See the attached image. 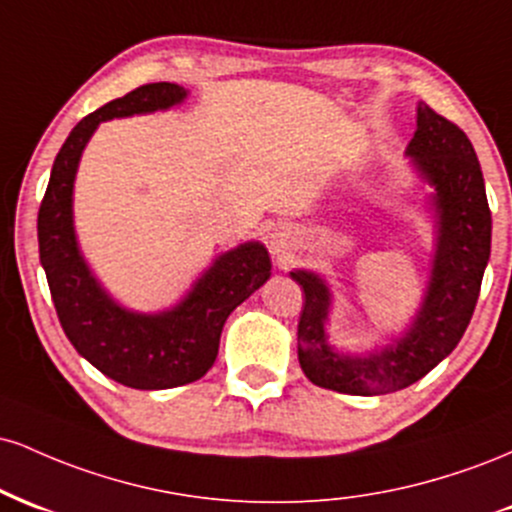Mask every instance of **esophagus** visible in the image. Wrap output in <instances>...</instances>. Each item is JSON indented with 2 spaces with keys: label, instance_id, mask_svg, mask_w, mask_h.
<instances>
[{
  "label": "esophagus",
  "instance_id": "34e87169",
  "mask_svg": "<svg viewBox=\"0 0 512 512\" xmlns=\"http://www.w3.org/2000/svg\"><path fill=\"white\" fill-rule=\"evenodd\" d=\"M296 245V233L291 231L289 226H276L269 236V250L274 252L276 257H286Z\"/></svg>",
  "mask_w": 512,
  "mask_h": 512
}]
</instances>
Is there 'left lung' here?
I'll return each instance as SVG.
<instances>
[{"label":"left lung","mask_w":512,"mask_h":512,"mask_svg":"<svg viewBox=\"0 0 512 512\" xmlns=\"http://www.w3.org/2000/svg\"><path fill=\"white\" fill-rule=\"evenodd\" d=\"M404 156L414 175L411 202L426 211L433 245L424 296L407 325L373 349H339L330 339L337 303L330 279L315 269L289 272L305 293L298 363L325 390L361 397L404 390L452 354L472 320L491 255V211L474 146L460 127L419 103Z\"/></svg>","instance_id":"8db88e82"}]
</instances>
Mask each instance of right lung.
Here are the masks:
<instances>
[{"label": "right lung", "instance_id": "1", "mask_svg": "<svg viewBox=\"0 0 512 512\" xmlns=\"http://www.w3.org/2000/svg\"><path fill=\"white\" fill-rule=\"evenodd\" d=\"M187 96V88L158 81L84 117L52 163L38 211L40 264L64 334L93 368L134 390H168L202 378L219 354L228 315L272 276L264 243L245 240L219 252L173 305L134 310L105 289L81 250L74 226V185L96 129L117 117L166 113Z\"/></svg>", "mask_w": 512, "mask_h": 512}]
</instances>
